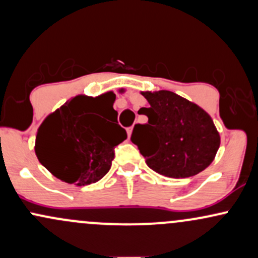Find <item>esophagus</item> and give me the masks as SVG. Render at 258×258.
<instances>
[{
	"instance_id": "1",
	"label": "esophagus",
	"mask_w": 258,
	"mask_h": 258,
	"mask_svg": "<svg viewBox=\"0 0 258 258\" xmlns=\"http://www.w3.org/2000/svg\"><path fill=\"white\" fill-rule=\"evenodd\" d=\"M132 131H133V127H130V128H127V133H128V137H131Z\"/></svg>"
}]
</instances>
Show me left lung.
I'll use <instances>...</instances> for the list:
<instances>
[{
    "instance_id": "8db88e82",
    "label": "left lung",
    "mask_w": 258,
    "mask_h": 258,
    "mask_svg": "<svg viewBox=\"0 0 258 258\" xmlns=\"http://www.w3.org/2000/svg\"><path fill=\"white\" fill-rule=\"evenodd\" d=\"M149 106L138 114L148 116L146 125H135L131 141L147 165L162 176L186 178L210 166L221 144L211 116L171 91L142 92Z\"/></svg>"
}]
</instances>
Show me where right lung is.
Masks as SVG:
<instances>
[{"label": "right lung", "mask_w": 258, "mask_h": 258, "mask_svg": "<svg viewBox=\"0 0 258 258\" xmlns=\"http://www.w3.org/2000/svg\"><path fill=\"white\" fill-rule=\"evenodd\" d=\"M115 94L76 96L51 112L38 127L35 153L53 176L75 185L98 182L108 173L114 148L127 138L119 123L100 115H117L112 104Z\"/></svg>", "instance_id": "1"}]
</instances>
